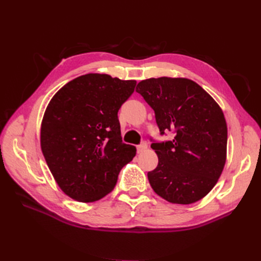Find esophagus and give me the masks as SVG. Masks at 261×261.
<instances>
[{
  "mask_svg": "<svg viewBox=\"0 0 261 261\" xmlns=\"http://www.w3.org/2000/svg\"><path fill=\"white\" fill-rule=\"evenodd\" d=\"M147 147H148V144L146 143V141H143V143L137 146V152L141 153L143 151H145V150L147 149Z\"/></svg>",
  "mask_w": 261,
  "mask_h": 261,
  "instance_id": "34e87169",
  "label": "esophagus"
}]
</instances>
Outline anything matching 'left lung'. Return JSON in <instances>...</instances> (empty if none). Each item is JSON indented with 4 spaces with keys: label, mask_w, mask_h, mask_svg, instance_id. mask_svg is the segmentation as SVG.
Instances as JSON below:
<instances>
[{
    "label": "left lung",
    "mask_w": 261,
    "mask_h": 261,
    "mask_svg": "<svg viewBox=\"0 0 261 261\" xmlns=\"http://www.w3.org/2000/svg\"><path fill=\"white\" fill-rule=\"evenodd\" d=\"M136 91L154 111L160 135L172 132V140L155 141L159 158L148 172L153 191L172 203L200 200L217 184L226 159L227 127L222 110L209 93L187 78H149Z\"/></svg>",
    "instance_id": "obj_1"
}]
</instances>
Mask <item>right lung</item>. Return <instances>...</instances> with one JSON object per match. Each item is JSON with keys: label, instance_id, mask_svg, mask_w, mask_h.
I'll use <instances>...</instances> for the list:
<instances>
[{"label": "right lung", "instance_id": "right-lung-1", "mask_svg": "<svg viewBox=\"0 0 261 261\" xmlns=\"http://www.w3.org/2000/svg\"><path fill=\"white\" fill-rule=\"evenodd\" d=\"M135 81L106 74L75 78L54 94L41 124V149L57 183L70 198L101 199L136 148L124 144L117 112Z\"/></svg>", "mask_w": 261, "mask_h": 261}]
</instances>
